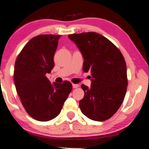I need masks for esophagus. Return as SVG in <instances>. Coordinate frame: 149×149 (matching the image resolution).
<instances>
[{
	"mask_svg": "<svg viewBox=\"0 0 149 149\" xmlns=\"http://www.w3.org/2000/svg\"><path fill=\"white\" fill-rule=\"evenodd\" d=\"M72 86L73 88H76L79 87V84H72Z\"/></svg>",
	"mask_w": 149,
	"mask_h": 149,
	"instance_id": "34e87169",
	"label": "esophagus"
}]
</instances>
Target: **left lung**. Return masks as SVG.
Returning a JSON list of instances; mask_svg holds the SVG:
<instances>
[{
  "label": "left lung",
  "instance_id": "obj_1",
  "mask_svg": "<svg viewBox=\"0 0 149 149\" xmlns=\"http://www.w3.org/2000/svg\"><path fill=\"white\" fill-rule=\"evenodd\" d=\"M84 58L83 70L91 72V85L82 84L84 96L79 102L84 115L102 121L116 113L123 101L127 86L125 61L110 41L96 32L68 36Z\"/></svg>",
  "mask_w": 149,
  "mask_h": 149
}]
</instances>
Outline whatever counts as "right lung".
Returning <instances> with one entry per match:
<instances>
[{"instance_id":"right-lung-1","label":"right lung","mask_w":149,"mask_h":149,"mask_svg":"<svg viewBox=\"0 0 149 149\" xmlns=\"http://www.w3.org/2000/svg\"><path fill=\"white\" fill-rule=\"evenodd\" d=\"M60 35H40L24 46L17 57L14 79L26 111L31 118L47 121L60 113L72 91L68 81L51 83L45 74L54 67L53 57Z\"/></svg>"}]
</instances>
